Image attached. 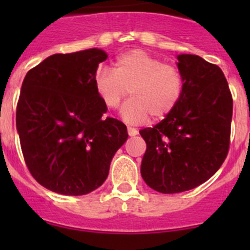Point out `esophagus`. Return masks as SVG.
Masks as SVG:
<instances>
[{
    "label": "esophagus",
    "instance_id": "esophagus-1",
    "mask_svg": "<svg viewBox=\"0 0 250 250\" xmlns=\"http://www.w3.org/2000/svg\"><path fill=\"white\" fill-rule=\"evenodd\" d=\"M127 130H128V135H129V137H135V135L138 134V130L133 127H128Z\"/></svg>",
    "mask_w": 250,
    "mask_h": 250
}]
</instances>
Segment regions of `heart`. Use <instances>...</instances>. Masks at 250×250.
Listing matches in <instances>:
<instances>
[{"label":"heart","mask_w":250,"mask_h":250,"mask_svg":"<svg viewBox=\"0 0 250 250\" xmlns=\"http://www.w3.org/2000/svg\"><path fill=\"white\" fill-rule=\"evenodd\" d=\"M97 94L109 109H116L127 97L121 117L130 125H141L148 117L162 120L180 102L185 81L180 70L143 49H132L118 55L115 70L100 66L94 74Z\"/></svg>","instance_id":"1"}]
</instances>
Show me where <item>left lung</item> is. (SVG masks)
<instances>
[{"label": "left lung", "instance_id": "left-lung-1", "mask_svg": "<svg viewBox=\"0 0 250 250\" xmlns=\"http://www.w3.org/2000/svg\"><path fill=\"white\" fill-rule=\"evenodd\" d=\"M185 81L180 102L165 120L144 128L141 176L153 190L179 193L218 172L230 147L232 95L224 72L198 55H178Z\"/></svg>", "mask_w": 250, "mask_h": 250}]
</instances>
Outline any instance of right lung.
<instances>
[{"label":"right lung","instance_id":"obj_1","mask_svg":"<svg viewBox=\"0 0 250 250\" xmlns=\"http://www.w3.org/2000/svg\"><path fill=\"white\" fill-rule=\"evenodd\" d=\"M102 49L53 54L25 76L17 105V130L35 180L53 192L89 193L109 175L116 151L128 138L125 123L104 117L94 74Z\"/></svg>","mask_w":250,"mask_h":250}]
</instances>
